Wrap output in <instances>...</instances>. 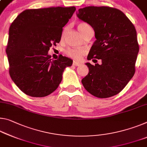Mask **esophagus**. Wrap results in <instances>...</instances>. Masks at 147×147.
<instances>
[{"mask_svg": "<svg viewBox=\"0 0 147 147\" xmlns=\"http://www.w3.org/2000/svg\"><path fill=\"white\" fill-rule=\"evenodd\" d=\"M73 65H74V66H76V67H78V66H79V65H80V63L79 62H77V61H73Z\"/></svg>", "mask_w": 147, "mask_h": 147, "instance_id": "1", "label": "esophagus"}]
</instances>
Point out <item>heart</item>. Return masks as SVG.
I'll return each instance as SVG.
<instances>
[{
	"label": "heart",
	"instance_id": "b5f03b06",
	"mask_svg": "<svg viewBox=\"0 0 147 147\" xmlns=\"http://www.w3.org/2000/svg\"><path fill=\"white\" fill-rule=\"evenodd\" d=\"M88 27H90V25L87 24V23L81 22L78 23V29L81 33L84 34V32H85L86 29ZM65 31L63 32V35L64 34ZM86 52V50L84 48H68L65 52V53L67 56L75 59H79L82 57L83 55H84Z\"/></svg>",
	"mask_w": 147,
	"mask_h": 147
}]
</instances>
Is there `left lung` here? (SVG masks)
<instances>
[{"label":"left lung","mask_w":147,"mask_h":147,"mask_svg":"<svg viewBox=\"0 0 147 147\" xmlns=\"http://www.w3.org/2000/svg\"><path fill=\"white\" fill-rule=\"evenodd\" d=\"M77 16L93 27L96 40L88 59L102 64L86 63L89 73L82 80L85 89L98 98L119 94L136 72L139 47L134 25L122 11L109 6H88Z\"/></svg>","instance_id":"left-lung-1"}]
</instances>
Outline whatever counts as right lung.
Segmentation results:
<instances>
[{"instance_id":"obj_1","label":"right lung","mask_w":147,"mask_h":147,"mask_svg":"<svg viewBox=\"0 0 147 147\" xmlns=\"http://www.w3.org/2000/svg\"><path fill=\"white\" fill-rule=\"evenodd\" d=\"M75 10L74 6L28 9L11 23L6 49L9 74L24 94L34 97L52 94L65 67L73 64L62 55L53 60L48 52L61 40L63 27Z\"/></svg>"}]
</instances>
